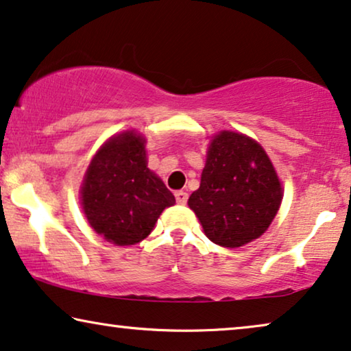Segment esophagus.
Here are the masks:
<instances>
[{"mask_svg":"<svg viewBox=\"0 0 351 351\" xmlns=\"http://www.w3.org/2000/svg\"><path fill=\"white\" fill-rule=\"evenodd\" d=\"M186 199H189V195L185 191H176V201L179 204H186Z\"/></svg>","mask_w":351,"mask_h":351,"instance_id":"1","label":"esophagus"}]
</instances>
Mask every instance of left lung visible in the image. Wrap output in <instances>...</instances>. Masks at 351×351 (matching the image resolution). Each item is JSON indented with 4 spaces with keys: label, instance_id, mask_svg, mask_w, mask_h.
<instances>
[{
    "label": "left lung",
    "instance_id": "left-lung-1",
    "mask_svg": "<svg viewBox=\"0 0 351 351\" xmlns=\"http://www.w3.org/2000/svg\"><path fill=\"white\" fill-rule=\"evenodd\" d=\"M281 182L261 143L244 134L213 137L190 209L210 241L239 247L262 237L281 206Z\"/></svg>",
    "mask_w": 351,
    "mask_h": 351
}]
</instances>
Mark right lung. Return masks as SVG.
<instances>
[{
  "label": "right lung",
  "instance_id": "obj_1",
  "mask_svg": "<svg viewBox=\"0 0 351 351\" xmlns=\"http://www.w3.org/2000/svg\"><path fill=\"white\" fill-rule=\"evenodd\" d=\"M145 143L136 131L110 137L94 155L81 185V206L89 225L117 246L145 239L162 210L176 203L147 167Z\"/></svg>",
  "mask_w": 351,
  "mask_h": 351
}]
</instances>
